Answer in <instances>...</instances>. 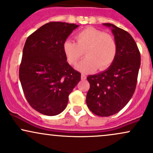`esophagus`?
I'll use <instances>...</instances> for the list:
<instances>
[{
    "instance_id": "34e87169",
    "label": "esophagus",
    "mask_w": 153,
    "mask_h": 153,
    "mask_svg": "<svg viewBox=\"0 0 153 153\" xmlns=\"http://www.w3.org/2000/svg\"><path fill=\"white\" fill-rule=\"evenodd\" d=\"M86 79V75L85 74H83V73H82L81 74V80H85Z\"/></svg>"
}]
</instances>
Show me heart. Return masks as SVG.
I'll list each match as a JSON object with an SVG mask.
<instances>
[{
  "mask_svg": "<svg viewBox=\"0 0 153 153\" xmlns=\"http://www.w3.org/2000/svg\"><path fill=\"white\" fill-rule=\"evenodd\" d=\"M75 42L67 40L63 51L67 61L75 65L85 53L87 57L77 66L79 71L90 72L96 68L105 71L113 64L117 53V44L111 34L94 27L77 33Z\"/></svg>",
  "mask_w": 153,
  "mask_h": 153,
  "instance_id": "1",
  "label": "heart"
}]
</instances>
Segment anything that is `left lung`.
Returning <instances> with one entry per match:
<instances>
[{
  "label": "left lung",
  "instance_id": "left-lung-1",
  "mask_svg": "<svg viewBox=\"0 0 153 153\" xmlns=\"http://www.w3.org/2000/svg\"><path fill=\"white\" fill-rule=\"evenodd\" d=\"M117 44L115 60L106 71L88 75L90 88L87 93V106L99 117H109L122 110L134 94L136 88L140 52L134 39L127 31L111 24Z\"/></svg>",
  "mask_w": 153,
  "mask_h": 153
}]
</instances>
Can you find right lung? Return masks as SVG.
Listing matches in <instances>:
<instances>
[{"label":"right lung","mask_w":153,"mask_h":153,"mask_svg":"<svg viewBox=\"0 0 153 153\" xmlns=\"http://www.w3.org/2000/svg\"><path fill=\"white\" fill-rule=\"evenodd\" d=\"M51 22L28 36L19 66V79L28 103L47 116L60 114L80 80V73L67 62L63 45L78 27Z\"/></svg>","instance_id":"1"}]
</instances>
